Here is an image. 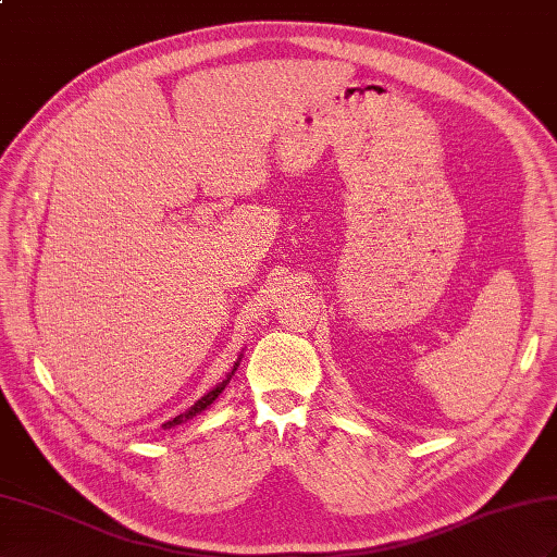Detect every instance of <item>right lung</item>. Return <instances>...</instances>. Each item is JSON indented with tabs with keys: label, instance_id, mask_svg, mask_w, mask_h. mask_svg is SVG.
Segmentation results:
<instances>
[{
	"label": "right lung",
	"instance_id": "add662e5",
	"mask_svg": "<svg viewBox=\"0 0 557 557\" xmlns=\"http://www.w3.org/2000/svg\"><path fill=\"white\" fill-rule=\"evenodd\" d=\"M237 367H239V362H235V367L231 369V374H227L221 383H219V386L216 388H211L205 397H199V400L188 409V411H183V414H178L176 419H171V421H166L164 425L166 428H171V425H181L183 421H188V419H193V417H197V414H202V411L209 407V405H213V400H216V397L225 391V386H227V383H231V379H233V374L237 372Z\"/></svg>",
	"mask_w": 557,
	"mask_h": 557
}]
</instances>
